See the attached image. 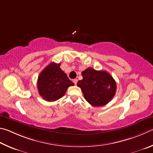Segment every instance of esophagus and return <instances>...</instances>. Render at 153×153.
<instances>
[{
	"label": "esophagus",
	"instance_id": "esophagus-1",
	"mask_svg": "<svg viewBox=\"0 0 153 153\" xmlns=\"http://www.w3.org/2000/svg\"><path fill=\"white\" fill-rule=\"evenodd\" d=\"M72 81H73L74 85H76L77 84V82H78V80H77L76 79H74L72 80Z\"/></svg>",
	"mask_w": 153,
	"mask_h": 153
}]
</instances>
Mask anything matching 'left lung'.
Returning <instances> with one entry per match:
<instances>
[{
    "instance_id": "obj_1",
    "label": "left lung",
    "mask_w": 153,
    "mask_h": 153,
    "mask_svg": "<svg viewBox=\"0 0 153 153\" xmlns=\"http://www.w3.org/2000/svg\"><path fill=\"white\" fill-rule=\"evenodd\" d=\"M82 79L77 82L84 97L91 105L100 107L110 101L116 91V82L108 72L88 68L82 72Z\"/></svg>"
}]
</instances>
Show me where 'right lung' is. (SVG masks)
Wrapping results in <instances>:
<instances>
[{"label": "right lung", "mask_w": 153, "mask_h": 153, "mask_svg": "<svg viewBox=\"0 0 153 153\" xmlns=\"http://www.w3.org/2000/svg\"><path fill=\"white\" fill-rule=\"evenodd\" d=\"M60 66V63H50L38 76L37 89L39 93L47 101H55L62 97L68 87L74 85Z\"/></svg>", "instance_id": "right-lung-1"}]
</instances>
